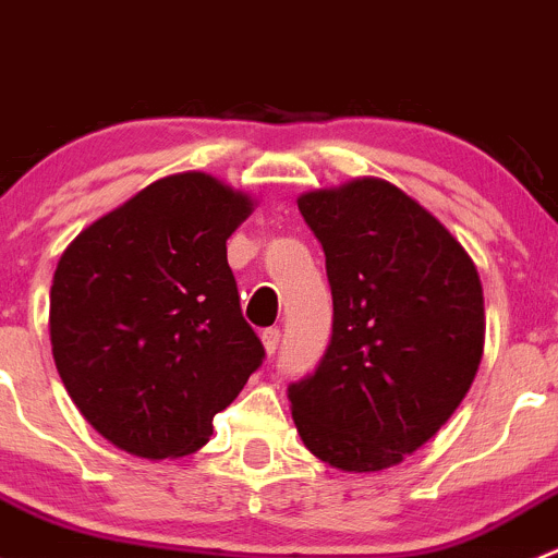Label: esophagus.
<instances>
[{
  "instance_id": "obj_1",
  "label": "esophagus",
  "mask_w": 558,
  "mask_h": 558,
  "mask_svg": "<svg viewBox=\"0 0 558 558\" xmlns=\"http://www.w3.org/2000/svg\"><path fill=\"white\" fill-rule=\"evenodd\" d=\"M262 342H264V351L269 353V356H275V351H278L280 345V329L278 326H269V329L262 331Z\"/></svg>"
}]
</instances>
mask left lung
Instances as JSON below:
<instances>
[{"instance_id":"8db88e82","label":"left lung","mask_w":558,"mask_h":558,"mask_svg":"<svg viewBox=\"0 0 558 558\" xmlns=\"http://www.w3.org/2000/svg\"><path fill=\"white\" fill-rule=\"evenodd\" d=\"M326 256L331 337L289 384L302 442L326 464H399L448 418L483 356V289L466 251L386 180L300 196Z\"/></svg>"}]
</instances>
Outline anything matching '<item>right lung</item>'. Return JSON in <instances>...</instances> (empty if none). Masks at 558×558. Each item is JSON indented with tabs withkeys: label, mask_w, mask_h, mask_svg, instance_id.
Wrapping results in <instances>:
<instances>
[{
	"label": "right lung",
	"mask_w": 558,
	"mask_h": 558,
	"mask_svg": "<svg viewBox=\"0 0 558 558\" xmlns=\"http://www.w3.org/2000/svg\"><path fill=\"white\" fill-rule=\"evenodd\" d=\"M253 202L205 172L156 180L64 251L56 369L83 418L143 459L194 453L264 362L227 240Z\"/></svg>",
	"instance_id": "right-lung-1"
}]
</instances>
